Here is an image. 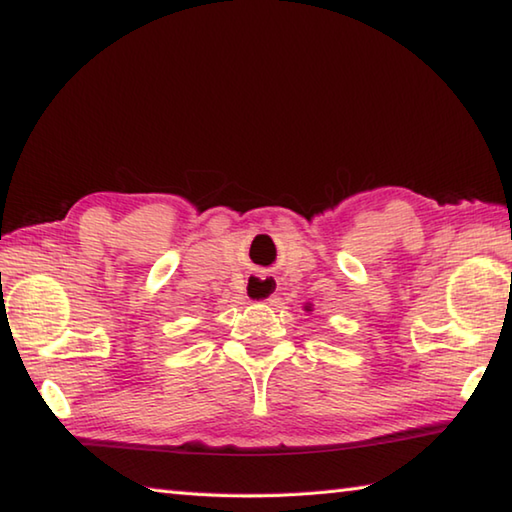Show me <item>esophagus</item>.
Masks as SVG:
<instances>
[{
	"mask_svg": "<svg viewBox=\"0 0 512 512\" xmlns=\"http://www.w3.org/2000/svg\"><path fill=\"white\" fill-rule=\"evenodd\" d=\"M277 293V280L271 273H253L246 280V298L250 302H268Z\"/></svg>",
	"mask_w": 512,
	"mask_h": 512,
	"instance_id": "1",
	"label": "esophagus"
}]
</instances>
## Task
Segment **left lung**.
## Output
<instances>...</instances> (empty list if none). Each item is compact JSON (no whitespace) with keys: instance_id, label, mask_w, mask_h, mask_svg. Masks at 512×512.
Returning a JSON list of instances; mask_svg holds the SVG:
<instances>
[{"instance_id":"obj_1","label":"left lung","mask_w":512,"mask_h":512,"mask_svg":"<svg viewBox=\"0 0 512 512\" xmlns=\"http://www.w3.org/2000/svg\"><path fill=\"white\" fill-rule=\"evenodd\" d=\"M307 311H311V309H309V307H307Z\"/></svg>"}]
</instances>
